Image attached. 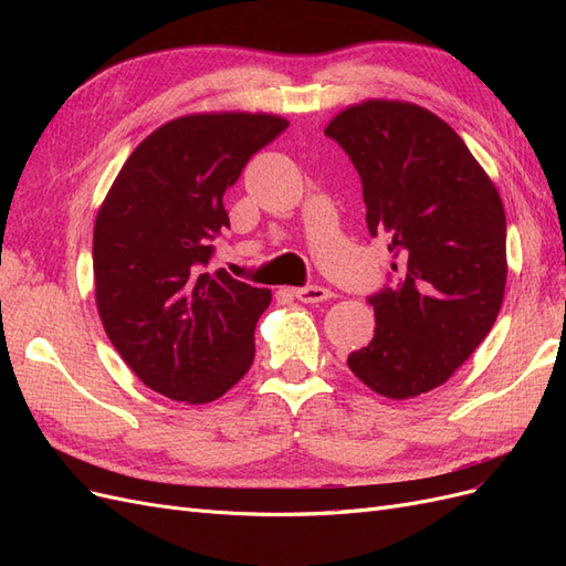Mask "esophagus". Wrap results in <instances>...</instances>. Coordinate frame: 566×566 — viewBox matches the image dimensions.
Here are the masks:
<instances>
[{
  "label": "esophagus",
  "mask_w": 566,
  "mask_h": 566,
  "mask_svg": "<svg viewBox=\"0 0 566 566\" xmlns=\"http://www.w3.org/2000/svg\"><path fill=\"white\" fill-rule=\"evenodd\" d=\"M295 297L304 304H316V302H323V300H331L333 293L323 285H304V287L295 290Z\"/></svg>",
  "instance_id": "obj_1"
}]
</instances>
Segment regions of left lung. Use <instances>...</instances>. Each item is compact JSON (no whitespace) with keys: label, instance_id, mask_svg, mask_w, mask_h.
I'll return each mask as SVG.
<instances>
[{"label":"left lung","instance_id":"8db88e82","mask_svg":"<svg viewBox=\"0 0 566 566\" xmlns=\"http://www.w3.org/2000/svg\"><path fill=\"white\" fill-rule=\"evenodd\" d=\"M325 134L354 163L370 235H389L394 287L368 297L375 335L347 366L387 399L447 382L482 345L507 279L505 210L489 175L441 117L408 101L370 98Z\"/></svg>","mask_w":566,"mask_h":566}]
</instances>
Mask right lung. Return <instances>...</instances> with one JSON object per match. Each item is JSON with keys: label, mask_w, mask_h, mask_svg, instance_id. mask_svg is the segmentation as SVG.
Returning <instances> with one entry per match:
<instances>
[{"label": "right lung", "mask_w": 566, "mask_h": 566, "mask_svg": "<svg viewBox=\"0 0 566 566\" xmlns=\"http://www.w3.org/2000/svg\"><path fill=\"white\" fill-rule=\"evenodd\" d=\"M287 127L269 113H193L134 148L98 208L94 287L106 335L146 387L210 403L250 370L271 290L205 271L224 193Z\"/></svg>", "instance_id": "obj_1"}]
</instances>
